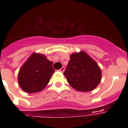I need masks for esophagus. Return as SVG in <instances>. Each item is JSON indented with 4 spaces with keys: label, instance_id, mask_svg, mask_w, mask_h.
Instances as JSON below:
<instances>
[{
    "label": "esophagus",
    "instance_id": "obj_1",
    "mask_svg": "<svg viewBox=\"0 0 128 128\" xmlns=\"http://www.w3.org/2000/svg\"><path fill=\"white\" fill-rule=\"evenodd\" d=\"M64 70H65V68H64V67H62V68H60V70H58V71L61 72H64Z\"/></svg>",
    "mask_w": 128,
    "mask_h": 128
}]
</instances>
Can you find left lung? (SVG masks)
<instances>
[{
	"label": "left lung",
	"mask_w": 128,
	"mask_h": 128,
	"mask_svg": "<svg viewBox=\"0 0 128 128\" xmlns=\"http://www.w3.org/2000/svg\"><path fill=\"white\" fill-rule=\"evenodd\" d=\"M68 84L79 92H90L102 79L101 69L97 62L84 51L74 52L64 72Z\"/></svg>",
	"instance_id": "left-lung-1"
}]
</instances>
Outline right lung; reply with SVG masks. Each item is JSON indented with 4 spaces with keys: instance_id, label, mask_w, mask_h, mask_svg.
Returning <instances> with one entry per match:
<instances>
[{
    "instance_id": "add662e5",
    "label": "right lung",
    "mask_w": 128,
    "mask_h": 128,
    "mask_svg": "<svg viewBox=\"0 0 128 128\" xmlns=\"http://www.w3.org/2000/svg\"><path fill=\"white\" fill-rule=\"evenodd\" d=\"M52 64L44 54L32 53L19 70L18 82L21 89L30 94L44 90L55 72Z\"/></svg>"
}]
</instances>
